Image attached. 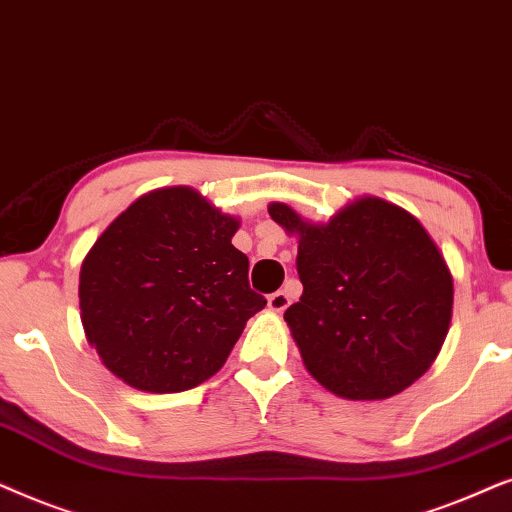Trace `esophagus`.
Here are the masks:
<instances>
[{"label": "esophagus", "instance_id": "34e87169", "mask_svg": "<svg viewBox=\"0 0 512 512\" xmlns=\"http://www.w3.org/2000/svg\"><path fill=\"white\" fill-rule=\"evenodd\" d=\"M267 302H269V309L271 311L281 313V311H285L290 306V295L285 290H278V292H274V295H269Z\"/></svg>", "mask_w": 512, "mask_h": 512}]
</instances>
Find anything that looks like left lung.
I'll return each mask as SVG.
<instances>
[{
    "label": "left lung",
    "mask_w": 512,
    "mask_h": 512,
    "mask_svg": "<svg viewBox=\"0 0 512 512\" xmlns=\"http://www.w3.org/2000/svg\"><path fill=\"white\" fill-rule=\"evenodd\" d=\"M269 215L299 234L304 292L285 320L306 370L349 400L414 384L445 342L454 302L447 264L419 220L372 196L327 224H306L285 203H271Z\"/></svg>",
    "instance_id": "1"
}]
</instances>
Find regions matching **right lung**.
Instances as JSON below:
<instances>
[{
  "label": "right lung",
  "mask_w": 512,
  "mask_h": 512,
  "mask_svg": "<svg viewBox=\"0 0 512 512\" xmlns=\"http://www.w3.org/2000/svg\"><path fill=\"white\" fill-rule=\"evenodd\" d=\"M238 222L189 187L156 189L126 208L86 255L79 306L109 372L149 393L213 377L245 320L267 306L231 245Z\"/></svg>",
  "instance_id": "obj_1"
}]
</instances>
